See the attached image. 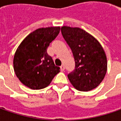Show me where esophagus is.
Wrapping results in <instances>:
<instances>
[{"instance_id":"obj_1","label":"esophagus","mask_w":121,"mask_h":121,"mask_svg":"<svg viewBox=\"0 0 121 121\" xmlns=\"http://www.w3.org/2000/svg\"><path fill=\"white\" fill-rule=\"evenodd\" d=\"M60 71H64V70H65V67H64V65H61V66L60 67Z\"/></svg>"}]
</instances>
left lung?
<instances>
[{
    "instance_id": "left-lung-1",
    "label": "left lung",
    "mask_w": 121,
    "mask_h": 121,
    "mask_svg": "<svg viewBox=\"0 0 121 121\" xmlns=\"http://www.w3.org/2000/svg\"><path fill=\"white\" fill-rule=\"evenodd\" d=\"M61 33L72 50L75 67L68 78L79 91H88L100 84L107 71V58L100 42L79 27L63 26Z\"/></svg>"
}]
</instances>
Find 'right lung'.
<instances>
[{
	"instance_id": "add662e5",
	"label": "right lung",
	"mask_w": 121,
	"mask_h": 121,
	"mask_svg": "<svg viewBox=\"0 0 121 121\" xmlns=\"http://www.w3.org/2000/svg\"><path fill=\"white\" fill-rule=\"evenodd\" d=\"M60 27L39 28L21 42L13 58V67L21 83L31 90H41L50 85L60 72L47 53L50 43L60 32Z\"/></svg>"
}]
</instances>
